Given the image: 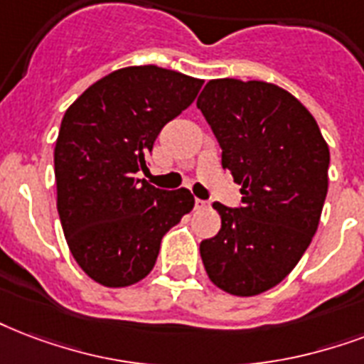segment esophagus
<instances>
[{"label":"esophagus","instance_id":"obj_1","mask_svg":"<svg viewBox=\"0 0 364 364\" xmlns=\"http://www.w3.org/2000/svg\"><path fill=\"white\" fill-rule=\"evenodd\" d=\"M194 208H196V210H206L208 202L202 200V198H196V200H194Z\"/></svg>","mask_w":364,"mask_h":364}]
</instances>
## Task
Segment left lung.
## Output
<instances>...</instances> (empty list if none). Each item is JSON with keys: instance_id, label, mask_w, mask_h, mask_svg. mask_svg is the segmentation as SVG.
I'll return each mask as SVG.
<instances>
[{"instance_id": "1", "label": "left lung", "mask_w": 364, "mask_h": 364, "mask_svg": "<svg viewBox=\"0 0 364 364\" xmlns=\"http://www.w3.org/2000/svg\"><path fill=\"white\" fill-rule=\"evenodd\" d=\"M200 108L221 146V164L240 183L242 202H213L215 237L200 242L210 281L235 296L277 287L301 259L328 191L330 152L311 112L267 82L210 80Z\"/></svg>"}]
</instances>
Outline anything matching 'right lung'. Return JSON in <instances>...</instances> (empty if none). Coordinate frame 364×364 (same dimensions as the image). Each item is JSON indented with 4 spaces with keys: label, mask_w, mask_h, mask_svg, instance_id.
Returning <instances> with one entry per match:
<instances>
[{
    "label": "right lung",
    "mask_w": 364,
    "mask_h": 364,
    "mask_svg": "<svg viewBox=\"0 0 364 364\" xmlns=\"http://www.w3.org/2000/svg\"><path fill=\"white\" fill-rule=\"evenodd\" d=\"M202 83L154 65L127 66L65 112L55 145L57 210L72 256L102 287L145 279L164 235L193 210L191 191L156 188L135 173L146 170L158 133L193 105Z\"/></svg>",
    "instance_id": "1"
}]
</instances>
